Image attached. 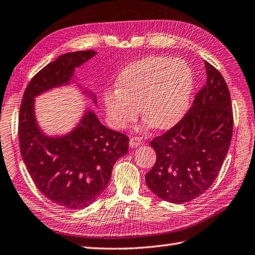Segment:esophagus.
I'll return each mask as SVG.
<instances>
[{
  "mask_svg": "<svg viewBox=\"0 0 255 255\" xmlns=\"http://www.w3.org/2000/svg\"><path fill=\"white\" fill-rule=\"evenodd\" d=\"M140 144H141V139L139 137H137V136H132V137L129 138V146H131L132 148L137 147Z\"/></svg>",
  "mask_w": 255,
  "mask_h": 255,
  "instance_id": "1",
  "label": "esophagus"
}]
</instances>
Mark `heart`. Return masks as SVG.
I'll use <instances>...</instances> for the list:
<instances>
[{"label": "heart", "mask_w": 255, "mask_h": 255, "mask_svg": "<svg viewBox=\"0 0 255 255\" xmlns=\"http://www.w3.org/2000/svg\"><path fill=\"white\" fill-rule=\"evenodd\" d=\"M118 85L103 95L111 126L126 128L137 118L140 107L147 124L165 129L175 126L188 109L194 72L183 59L149 56L128 66Z\"/></svg>", "instance_id": "b5f03b06"}]
</instances>
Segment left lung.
I'll return each mask as SVG.
<instances>
[{
    "instance_id": "8db88e82",
    "label": "left lung",
    "mask_w": 255,
    "mask_h": 255,
    "mask_svg": "<svg viewBox=\"0 0 255 255\" xmlns=\"http://www.w3.org/2000/svg\"><path fill=\"white\" fill-rule=\"evenodd\" d=\"M207 83L183 119L150 145L157 161L146 176L153 194L172 203L196 199L219 174L233 136L231 94L220 71L208 61Z\"/></svg>"
}]
</instances>
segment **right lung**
<instances>
[{
  "instance_id": "add662e5",
  "label": "right lung",
  "mask_w": 255,
  "mask_h": 255,
  "mask_svg": "<svg viewBox=\"0 0 255 255\" xmlns=\"http://www.w3.org/2000/svg\"><path fill=\"white\" fill-rule=\"evenodd\" d=\"M96 52L60 55L31 79L23 93L18 119L21 157L39 190L49 200L69 209H83L106 189L116 161L128 149L127 135L99 122L92 110L64 136H46L34 115V97L72 81L74 69ZM96 104V96L84 90Z\"/></svg>"
}]
</instances>
